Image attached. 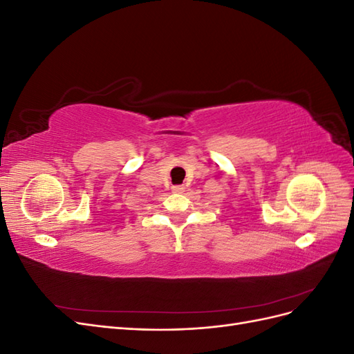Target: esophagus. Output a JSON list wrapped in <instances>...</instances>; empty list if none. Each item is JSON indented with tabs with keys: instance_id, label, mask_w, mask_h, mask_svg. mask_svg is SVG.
<instances>
[{
	"instance_id": "34e87169",
	"label": "esophagus",
	"mask_w": 354,
	"mask_h": 354,
	"mask_svg": "<svg viewBox=\"0 0 354 354\" xmlns=\"http://www.w3.org/2000/svg\"><path fill=\"white\" fill-rule=\"evenodd\" d=\"M173 190L176 192V194H181V192H183V190H185V187H183V186H180V185H178V186H173Z\"/></svg>"
}]
</instances>
